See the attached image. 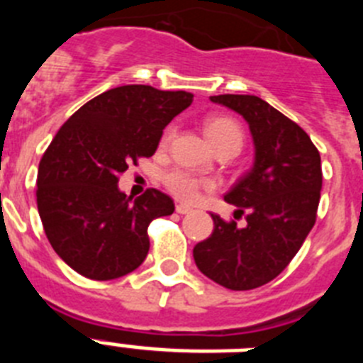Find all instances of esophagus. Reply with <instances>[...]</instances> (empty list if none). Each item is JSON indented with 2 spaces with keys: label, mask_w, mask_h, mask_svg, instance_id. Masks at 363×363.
Returning <instances> with one entry per match:
<instances>
[{
  "label": "esophagus",
  "mask_w": 363,
  "mask_h": 363,
  "mask_svg": "<svg viewBox=\"0 0 363 363\" xmlns=\"http://www.w3.org/2000/svg\"><path fill=\"white\" fill-rule=\"evenodd\" d=\"M191 211H192L191 207H187V205H184V203L176 205V213H178V214H189Z\"/></svg>",
  "instance_id": "1"
}]
</instances>
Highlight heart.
<instances>
[{
  "label": "heart",
  "instance_id": "b5f03b06",
  "mask_svg": "<svg viewBox=\"0 0 363 363\" xmlns=\"http://www.w3.org/2000/svg\"><path fill=\"white\" fill-rule=\"evenodd\" d=\"M203 130H205V136L209 138V142L213 143V147L216 150L220 149H236L240 150L243 143V133H242V127H240L233 118H227V116H213L209 120H205L203 123ZM172 136V127L165 130L163 134V143H167L171 140ZM165 187L174 194L178 200L182 201H194L200 194V189L201 187H209V182H201V179L194 178L191 172L187 171H176L167 172L165 178Z\"/></svg>",
  "mask_w": 363,
  "mask_h": 363
}]
</instances>
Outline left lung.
Wrapping results in <instances>:
<instances>
[{"instance_id":"obj_1","label":"left lung","mask_w":363,"mask_h":363,"mask_svg":"<svg viewBox=\"0 0 363 363\" xmlns=\"http://www.w3.org/2000/svg\"><path fill=\"white\" fill-rule=\"evenodd\" d=\"M211 101L238 112L255 143V163L225 194L245 213L247 225L214 221L213 234L196 243V267L230 291H249L277 278L300 251L316 221L322 162L300 125L258 96L220 94Z\"/></svg>"}]
</instances>
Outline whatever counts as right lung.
<instances>
[{
    "mask_svg": "<svg viewBox=\"0 0 363 363\" xmlns=\"http://www.w3.org/2000/svg\"><path fill=\"white\" fill-rule=\"evenodd\" d=\"M192 98L150 85L116 86L74 112L45 150L38 213L56 255L82 277L114 280L147 258V227L174 213V201L156 189L133 200L118 182L156 152L163 129Z\"/></svg>",
    "mask_w": 363,
    "mask_h": 363,
    "instance_id": "1",
    "label": "right lung"
}]
</instances>
